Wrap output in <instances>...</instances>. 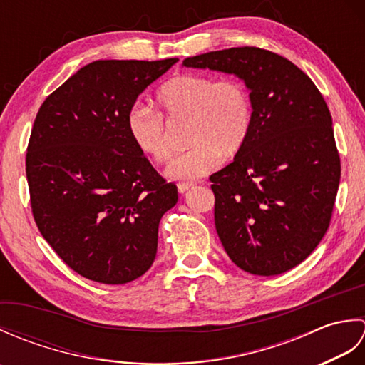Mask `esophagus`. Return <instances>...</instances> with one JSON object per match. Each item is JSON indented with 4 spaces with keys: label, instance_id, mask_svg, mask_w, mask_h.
Wrapping results in <instances>:
<instances>
[{
    "label": "esophagus",
    "instance_id": "1",
    "mask_svg": "<svg viewBox=\"0 0 365 365\" xmlns=\"http://www.w3.org/2000/svg\"><path fill=\"white\" fill-rule=\"evenodd\" d=\"M191 188H192L191 183H178L177 185V190H178V192H180V195H185V192H188Z\"/></svg>",
    "mask_w": 365,
    "mask_h": 365
}]
</instances>
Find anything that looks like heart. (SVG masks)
Wrapping results in <instances>:
<instances>
[{
    "label": "heart",
    "instance_id": "obj_1",
    "mask_svg": "<svg viewBox=\"0 0 365 365\" xmlns=\"http://www.w3.org/2000/svg\"><path fill=\"white\" fill-rule=\"evenodd\" d=\"M157 105L166 120L188 122L185 143L191 149L169 165L170 180L196 182L212 174L222 158L235 157L243 149L252 130V97L238 78L216 81L204 73L178 75L160 88ZM160 116L144 106L133 108L127 115L131 143L155 165H166L173 157Z\"/></svg>",
    "mask_w": 365,
    "mask_h": 365
}]
</instances>
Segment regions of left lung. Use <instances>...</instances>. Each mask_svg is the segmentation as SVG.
<instances>
[{
  "label": "left lung",
  "mask_w": 365,
  "mask_h": 365,
  "mask_svg": "<svg viewBox=\"0 0 365 365\" xmlns=\"http://www.w3.org/2000/svg\"><path fill=\"white\" fill-rule=\"evenodd\" d=\"M183 66L235 73L251 91L250 138L210 175L215 226L238 268L285 273L315 250L331 222L340 157L329 108L301 68L257 46L197 54Z\"/></svg>",
  "instance_id": "8db88e82"
}]
</instances>
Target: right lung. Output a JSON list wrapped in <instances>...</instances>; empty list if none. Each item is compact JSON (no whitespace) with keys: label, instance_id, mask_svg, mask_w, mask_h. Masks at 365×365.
Returning a JSON list of instances; mask_svg holds the SVG:
<instances>
[{"label":"right lung","instance_id":"right-lung-1","mask_svg":"<svg viewBox=\"0 0 365 365\" xmlns=\"http://www.w3.org/2000/svg\"><path fill=\"white\" fill-rule=\"evenodd\" d=\"M177 61H94L38 108L26 149L31 212L53 251L91 281L131 282L157 255L177 187L131 143L127 115Z\"/></svg>","mask_w":365,"mask_h":365}]
</instances>
